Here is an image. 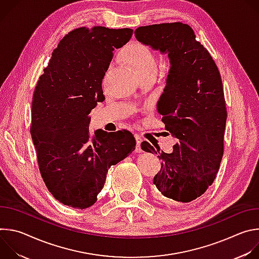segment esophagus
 <instances>
[{"label": "esophagus", "mask_w": 259, "mask_h": 259, "mask_svg": "<svg viewBox=\"0 0 259 259\" xmlns=\"http://www.w3.org/2000/svg\"><path fill=\"white\" fill-rule=\"evenodd\" d=\"M135 140H136V149H135V152L136 153H141L142 150H141V142H142V138L139 136V135H135Z\"/></svg>", "instance_id": "34e87169"}]
</instances>
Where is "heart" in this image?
Wrapping results in <instances>:
<instances>
[{
    "label": "heart",
    "mask_w": 259,
    "mask_h": 259,
    "mask_svg": "<svg viewBox=\"0 0 259 259\" xmlns=\"http://www.w3.org/2000/svg\"><path fill=\"white\" fill-rule=\"evenodd\" d=\"M128 60L132 64L137 75L157 71L158 59L154 51L144 44H134L128 54Z\"/></svg>",
    "instance_id": "heart-1"
}]
</instances>
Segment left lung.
<instances>
[{"label":"left lung","mask_w":259,"mask_h":259,"mask_svg":"<svg viewBox=\"0 0 259 259\" xmlns=\"http://www.w3.org/2000/svg\"><path fill=\"white\" fill-rule=\"evenodd\" d=\"M134 33L139 43L168 55L170 69L157 108L166 130L178 139L170 154L147 141L141 149L162 160L154 178L158 193L176 204L189 203L208 190L223 159L227 122L223 81L190 25L153 24Z\"/></svg>","instance_id":"8db88e82"}]
</instances>
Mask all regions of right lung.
Listing matches in <instances>:
<instances>
[{"instance_id": "1", "label": "right lung", "mask_w": 259, "mask_h": 259, "mask_svg": "<svg viewBox=\"0 0 259 259\" xmlns=\"http://www.w3.org/2000/svg\"><path fill=\"white\" fill-rule=\"evenodd\" d=\"M131 28L80 27L53 51L32 96L30 134L42 178L63 205L86 209L97 201L110 166L134 150L126 130L89 132L91 110L102 102L101 83L115 49L129 42Z\"/></svg>"}]
</instances>
